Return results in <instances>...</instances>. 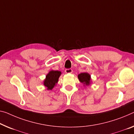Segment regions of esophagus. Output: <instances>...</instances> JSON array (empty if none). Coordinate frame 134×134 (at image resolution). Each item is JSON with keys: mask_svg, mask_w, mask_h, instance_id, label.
<instances>
[{"mask_svg": "<svg viewBox=\"0 0 134 134\" xmlns=\"http://www.w3.org/2000/svg\"><path fill=\"white\" fill-rule=\"evenodd\" d=\"M65 72L66 74H71L72 72V70L71 69H66Z\"/></svg>", "mask_w": 134, "mask_h": 134, "instance_id": "1", "label": "esophagus"}]
</instances>
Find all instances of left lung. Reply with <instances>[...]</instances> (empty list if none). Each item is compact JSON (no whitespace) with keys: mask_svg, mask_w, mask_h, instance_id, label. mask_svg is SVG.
<instances>
[{"mask_svg":"<svg viewBox=\"0 0 134 134\" xmlns=\"http://www.w3.org/2000/svg\"><path fill=\"white\" fill-rule=\"evenodd\" d=\"M78 79L82 84H83L84 87L90 86L92 83L91 75L87 72L80 73L78 75Z\"/></svg>","mask_w":134,"mask_h":134,"instance_id":"obj_1","label":"left lung"}]
</instances>
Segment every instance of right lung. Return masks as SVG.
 <instances>
[{"label": "right lung", "mask_w": 134, "mask_h": 134, "mask_svg": "<svg viewBox=\"0 0 134 134\" xmlns=\"http://www.w3.org/2000/svg\"><path fill=\"white\" fill-rule=\"evenodd\" d=\"M61 74V71L51 70L47 74L46 79L43 81V84L47 90H52L53 87L56 86Z\"/></svg>", "instance_id": "1"}]
</instances>
